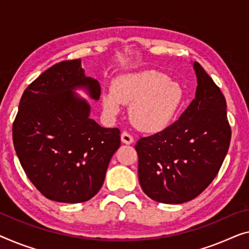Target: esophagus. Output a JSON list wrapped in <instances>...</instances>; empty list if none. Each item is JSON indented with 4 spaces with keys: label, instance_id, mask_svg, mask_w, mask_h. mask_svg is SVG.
I'll list each match as a JSON object with an SVG mask.
<instances>
[{
    "label": "esophagus",
    "instance_id": "34e87169",
    "mask_svg": "<svg viewBox=\"0 0 249 249\" xmlns=\"http://www.w3.org/2000/svg\"><path fill=\"white\" fill-rule=\"evenodd\" d=\"M121 140L124 144H132L134 142V137L132 134H129L128 132H123L121 135Z\"/></svg>",
    "mask_w": 249,
    "mask_h": 249
}]
</instances>
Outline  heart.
<instances>
[{"instance_id": "1", "label": "heart", "mask_w": 249, "mask_h": 249, "mask_svg": "<svg viewBox=\"0 0 249 249\" xmlns=\"http://www.w3.org/2000/svg\"><path fill=\"white\" fill-rule=\"evenodd\" d=\"M183 98L180 84L168 79L163 72L146 70L118 77L112 90L103 96V106L106 113L116 115L121 104H131L133 124L141 131L154 133L171 124Z\"/></svg>"}]
</instances>
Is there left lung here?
I'll return each instance as SVG.
<instances>
[{
  "mask_svg": "<svg viewBox=\"0 0 249 249\" xmlns=\"http://www.w3.org/2000/svg\"><path fill=\"white\" fill-rule=\"evenodd\" d=\"M196 98L179 120L135 144L144 194L162 203L198 196L219 172L231 139L226 99L199 62Z\"/></svg>",
  "mask_w": 249,
  "mask_h": 249,
  "instance_id": "8db88e82",
  "label": "left lung"
}]
</instances>
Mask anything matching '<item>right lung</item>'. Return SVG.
<instances>
[{
    "instance_id": "obj_1",
    "label": "right lung",
    "mask_w": 249,
    "mask_h": 249,
    "mask_svg": "<svg viewBox=\"0 0 249 249\" xmlns=\"http://www.w3.org/2000/svg\"><path fill=\"white\" fill-rule=\"evenodd\" d=\"M86 87L98 99L101 86L85 77L81 59L64 60L33 80L13 122V144L33 185L46 198L78 203L102 188L107 166L121 146V131L89 118V105L71 89Z\"/></svg>"
}]
</instances>
